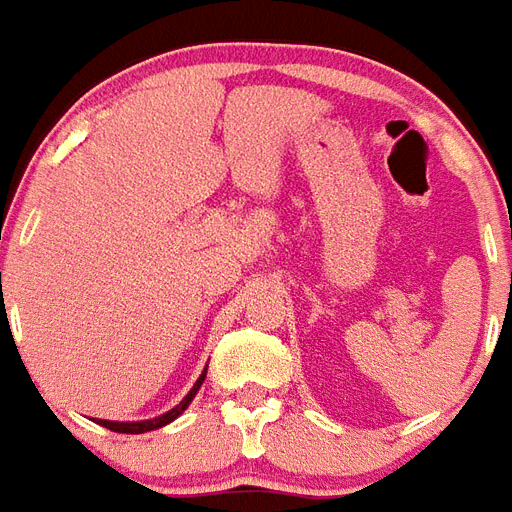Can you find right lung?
<instances>
[{
  "mask_svg": "<svg viewBox=\"0 0 512 512\" xmlns=\"http://www.w3.org/2000/svg\"><path fill=\"white\" fill-rule=\"evenodd\" d=\"M203 380H206V370L200 372V378L195 380V386L190 388V394L182 399V402L174 407V410L169 412H163L161 418H153V420H137V423H116V420H100V425H105V428H110V431H116V433H147V431H155V428H161V425L171 423V420H177L182 412L190 407V402L195 399V394H198V388L203 386Z\"/></svg>",
  "mask_w": 512,
  "mask_h": 512,
  "instance_id": "obj_1",
  "label": "right lung"
}]
</instances>
